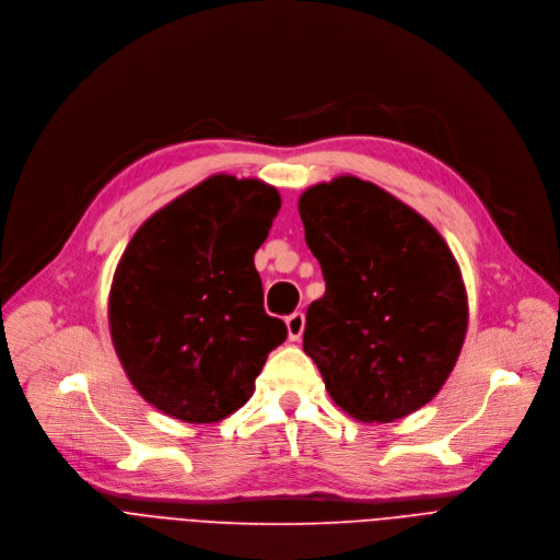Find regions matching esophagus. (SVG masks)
Returning a JSON list of instances; mask_svg holds the SVG:
<instances>
[{
	"instance_id": "1",
	"label": "esophagus",
	"mask_w": 560,
	"mask_h": 560,
	"mask_svg": "<svg viewBox=\"0 0 560 560\" xmlns=\"http://www.w3.org/2000/svg\"><path fill=\"white\" fill-rule=\"evenodd\" d=\"M287 330H289V340L298 342L304 332V313H300V311L291 313L287 317Z\"/></svg>"
}]
</instances>
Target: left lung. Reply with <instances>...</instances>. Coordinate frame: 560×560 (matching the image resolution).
<instances>
[{
  "label": "left lung",
  "instance_id": "obj_1",
  "mask_svg": "<svg viewBox=\"0 0 560 560\" xmlns=\"http://www.w3.org/2000/svg\"><path fill=\"white\" fill-rule=\"evenodd\" d=\"M298 209L326 282L306 311L304 353L328 395L369 423L425 406L468 330L451 247L415 209L355 176L308 187Z\"/></svg>",
  "mask_w": 560,
  "mask_h": 560
}]
</instances>
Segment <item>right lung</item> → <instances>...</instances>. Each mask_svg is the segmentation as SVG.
Instances as JSON below:
<instances>
[{
    "instance_id": "add662e5",
    "label": "right lung",
    "mask_w": 560,
    "mask_h": 560,
    "mask_svg": "<svg viewBox=\"0 0 560 560\" xmlns=\"http://www.w3.org/2000/svg\"><path fill=\"white\" fill-rule=\"evenodd\" d=\"M278 209L276 187L215 174L150 215L126 247L109 289L112 345L161 412L187 423L230 417L287 340L254 267Z\"/></svg>"
}]
</instances>
